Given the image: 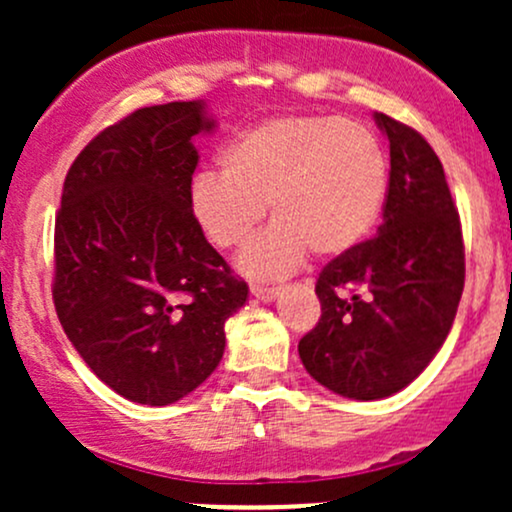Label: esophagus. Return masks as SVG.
<instances>
[{
	"mask_svg": "<svg viewBox=\"0 0 512 512\" xmlns=\"http://www.w3.org/2000/svg\"><path fill=\"white\" fill-rule=\"evenodd\" d=\"M250 293L257 298V301L272 303V301H276V298H279L281 289H264V286H252Z\"/></svg>",
	"mask_w": 512,
	"mask_h": 512,
	"instance_id": "esophagus-1",
	"label": "esophagus"
}]
</instances>
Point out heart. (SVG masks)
<instances>
[{
	"mask_svg": "<svg viewBox=\"0 0 512 512\" xmlns=\"http://www.w3.org/2000/svg\"><path fill=\"white\" fill-rule=\"evenodd\" d=\"M390 161L378 134L356 120L289 115L238 132L219 154V175H197L190 214L214 248L233 250L276 219L240 255V272L274 281L313 250L339 257L363 243L385 207Z\"/></svg>",
	"mask_w": 512,
	"mask_h": 512,
	"instance_id": "b5f03b06",
	"label": "heart"
}]
</instances>
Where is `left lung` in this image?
<instances>
[{
	"mask_svg": "<svg viewBox=\"0 0 512 512\" xmlns=\"http://www.w3.org/2000/svg\"><path fill=\"white\" fill-rule=\"evenodd\" d=\"M390 142L378 238L322 269L320 322L298 342L305 370L334 395L385 399L436 358L464 286L460 216L443 163L419 132L375 113Z\"/></svg>",
	"mask_w": 512,
	"mask_h": 512,
	"instance_id": "8db88e82",
	"label": "left lung"
}]
</instances>
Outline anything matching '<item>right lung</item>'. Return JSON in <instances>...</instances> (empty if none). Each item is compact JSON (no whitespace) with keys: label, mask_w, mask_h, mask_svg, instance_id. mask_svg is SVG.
Returning <instances> with one entry per match:
<instances>
[{"label":"right lung","mask_w":512,"mask_h":512,"mask_svg":"<svg viewBox=\"0 0 512 512\" xmlns=\"http://www.w3.org/2000/svg\"><path fill=\"white\" fill-rule=\"evenodd\" d=\"M207 101L142 108L98 134L64 180L57 317L76 354L129 402L166 407L214 373L248 284L190 214Z\"/></svg>","instance_id":"1"}]
</instances>
